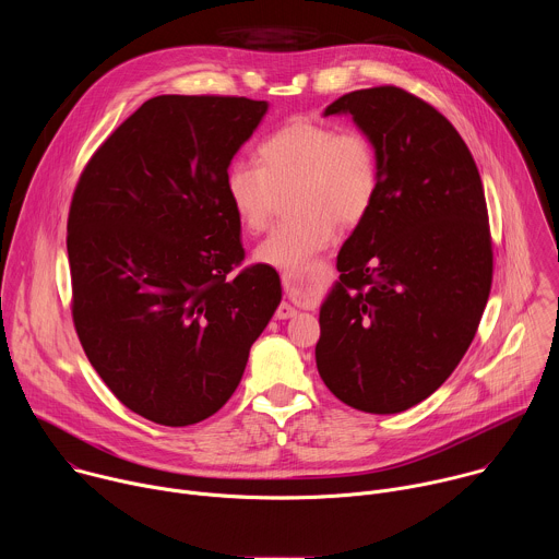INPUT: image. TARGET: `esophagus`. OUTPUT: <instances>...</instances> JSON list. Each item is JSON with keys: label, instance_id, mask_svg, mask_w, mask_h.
<instances>
[{"label": "esophagus", "instance_id": "obj_1", "mask_svg": "<svg viewBox=\"0 0 559 559\" xmlns=\"http://www.w3.org/2000/svg\"><path fill=\"white\" fill-rule=\"evenodd\" d=\"M323 270H325V261H313L311 267L305 270V272H294V270L281 272V281H283V285L289 289V287H294V285L307 281V278H316ZM274 316L278 318V321H285V318H294V316H296V309H294L289 302H281V305L276 307V313H274Z\"/></svg>", "mask_w": 559, "mask_h": 559}]
</instances>
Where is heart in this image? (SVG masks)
Listing matches in <instances>:
<instances>
[{
    "label": "heart",
    "instance_id": "obj_1",
    "mask_svg": "<svg viewBox=\"0 0 559 559\" xmlns=\"http://www.w3.org/2000/svg\"><path fill=\"white\" fill-rule=\"evenodd\" d=\"M261 166L238 162L227 170L225 192L248 229L270 225L281 192L296 212L257 248V261L276 270H300L328 248L336 225L360 223L376 203L382 166L376 141L325 121L292 119L259 147Z\"/></svg>",
    "mask_w": 559,
    "mask_h": 559
}]
</instances>
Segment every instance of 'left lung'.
Here are the masks:
<instances>
[{
  "instance_id": "1",
  "label": "left lung",
  "mask_w": 559,
  "mask_h": 559,
  "mask_svg": "<svg viewBox=\"0 0 559 559\" xmlns=\"http://www.w3.org/2000/svg\"><path fill=\"white\" fill-rule=\"evenodd\" d=\"M330 115L376 141L382 181L341 248L316 367L345 405L401 414L453 373L480 325L493 278L485 188L449 119L403 88L354 91Z\"/></svg>"
}]
</instances>
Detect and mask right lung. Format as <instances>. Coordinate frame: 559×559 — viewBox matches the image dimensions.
<instances>
[{
	"label": "right lung",
	"instance_id": "1",
	"mask_svg": "<svg viewBox=\"0 0 559 559\" xmlns=\"http://www.w3.org/2000/svg\"><path fill=\"white\" fill-rule=\"evenodd\" d=\"M267 102L162 95L93 154L72 194V321L108 389L134 414L188 427L241 382L281 302L270 265L246 259L225 192L229 162Z\"/></svg>",
	"mask_w": 559,
	"mask_h": 559
}]
</instances>
